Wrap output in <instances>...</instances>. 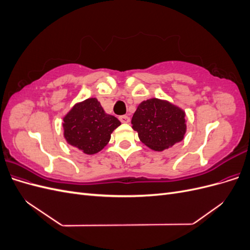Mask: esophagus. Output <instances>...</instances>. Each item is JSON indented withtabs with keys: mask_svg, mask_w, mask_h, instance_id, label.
<instances>
[{
	"mask_svg": "<svg viewBox=\"0 0 250 250\" xmlns=\"http://www.w3.org/2000/svg\"><path fill=\"white\" fill-rule=\"evenodd\" d=\"M119 120H120L122 123H124V124H127V123L130 122V118L128 117V116H121V117L119 118Z\"/></svg>",
	"mask_w": 250,
	"mask_h": 250,
	"instance_id": "34e87169",
	"label": "esophagus"
}]
</instances>
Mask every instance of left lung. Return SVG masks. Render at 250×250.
Listing matches in <instances>:
<instances>
[{
  "label": "left lung",
  "mask_w": 250,
  "mask_h": 250,
  "mask_svg": "<svg viewBox=\"0 0 250 250\" xmlns=\"http://www.w3.org/2000/svg\"><path fill=\"white\" fill-rule=\"evenodd\" d=\"M185 117V111L176 105L152 98L139 105L131 124L142 143L154 151H163L184 140Z\"/></svg>",
  "instance_id": "1"
}]
</instances>
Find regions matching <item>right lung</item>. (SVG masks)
Listing matches in <instances>:
<instances>
[{"mask_svg":"<svg viewBox=\"0 0 250 250\" xmlns=\"http://www.w3.org/2000/svg\"><path fill=\"white\" fill-rule=\"evenodd\" d=\"M120 125L96 98H88L75 104L63 117V137L71 146L92 155L107 145L112 131Z\"/></svg>","mask_w":250,"mask_h":250,"instance_id":"add662e5","label":"right lung"}]
</instances>
